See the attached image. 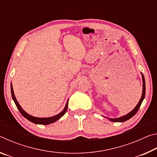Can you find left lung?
Masks as SVG:
<instances>
[{"label": "left lung", "mask_w": 157, "mask_h": 157, "mask_svg": "<svg viewBox=\"0 0 157 157\" xmlns=\"http://www.w3.org/2000/svg\"><path fill=\"white\" fill-rule=\"evenodd\" d=\"M142 75V79H143V93H142V95H141V98H140V99L139 100V103H138L137 105L135 107V108L133 109L132 111H130L129 113H128L126 115L123 116L121 117H119V118H107V117H105V118H109V120L111 122H115V123H123V122L126 121L127 120H129V118H131L132 117L134 116L135 114L137 113V111H139V108L140 107V105L142 104V102L144 100L145 98V78H144V75H143V73H141Z\"/></svg>", "instance_id": "8db88e82"}]
</instances>
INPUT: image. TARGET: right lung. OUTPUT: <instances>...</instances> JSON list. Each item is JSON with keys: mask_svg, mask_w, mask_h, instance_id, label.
Instances as JSON below:
<instances>
[{"mask_svg": "<svg viewBox=\"0 0 157 157\" xmlns=\"http://www.w3.org/2000/svg\"><path fill=\"white\" fill-rule=\"evenodd\" d=\"M11 93H12V99L14 101L15 105H16V106H17V107L18 109V111H20V113L22 114V116L23 117H25L26 119H28V121H30V122H32V123H33L39 124H51L52 123H55V122H56L57 121L59 120L60 118H62V117L66 113V111H67V109H68V100H67V102H66V106H65L64 109H63V111H62V112H60L59 113L57 114V115L52 116V117H48V118H38V117H34V116L30 115V114H28V113H26L25 111L23 109L22 107H21V105H19V103L18 102V101L17 100V98H16L15 95H14L12 84H11Z\"/></svg>", "mask_w": 157, "mask_h": 157, "instance_id": "right-lung-1", "label": "right lung"}]
</instances>
